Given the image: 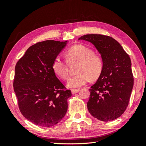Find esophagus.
I'll use <instances>...</instances> for the list:
<instances>
[{"mask_svg":"<svg viewBox=\"0 0 146 146\" xmlns=\"http://www.w3.org/2000/svg\"><path fill=\"white\" fill-rule=\"evenodd\" d=\"M80 89H71V93H72L73 95L76 94V93H78Z\"/></svg>","mask_w":146,"mask_h":146,"instance_id":"esophagus-1","label":"esophagus"}]
</instances>
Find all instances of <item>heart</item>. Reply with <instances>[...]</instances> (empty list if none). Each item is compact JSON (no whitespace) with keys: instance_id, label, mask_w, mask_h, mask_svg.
<instances>
[{"instance_id":"1","label":"heart","mask_w":146,"mask_h":146,"mask_svg":"<svg viewBox=\"0 0 146 146\" xmlns=\"http://www.w3.org/2000/svg\"><path fill=\"white\" fill-rule=\"evenodd\" d=\"M66 60L69 64L77 63V74L68 81V86L78 88L86 84L92 78L97 79L103 70L104 63L100 55L94 52L90 48L82 44L71 47L66 52ZM52 68L58 77L66 80L69 76V69L67 63L57 57L52 62Z\"/></svg>"}]
</instances>
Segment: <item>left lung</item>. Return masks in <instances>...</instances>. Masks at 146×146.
<instances>
[{"instance_id":"obj_1","label":"left lung","mask_w":146,"mask_h":146,"mask_svg":"<svg viewBox=\"0 0 146 146\" xmlns=\"http://www.w3.org/2000/svg\"><path fill=\"white\" fill-rule=\"evenodd\" d=\"M78 40L94 44L104 63L101 75L89 89V112L104 122L116 119L127 107L134 86L131 58L122 46L108 36L86 35Z\"/></svg>"}]
</instances>
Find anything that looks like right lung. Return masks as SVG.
Listing matches in <instances>:
<instances>
[{
    "mask_svg": "<svg viewBox=\"0 0 146 146\" xmlns=\"http://www.w3.org/2000/svg\"><path fill=\"white\" fill-rule=\"evenodd\" d=\"M66 44L54 40L28 48L15 67L14 90L23 115L34 124L53 126L64 117L71 92L56 76L52 62Z\"/></svg>",
    "mask_w": 146,
    "mask_h": 146,
    "instance_id": "add662e5",
    "label": "right lung"
}]
</instances>
